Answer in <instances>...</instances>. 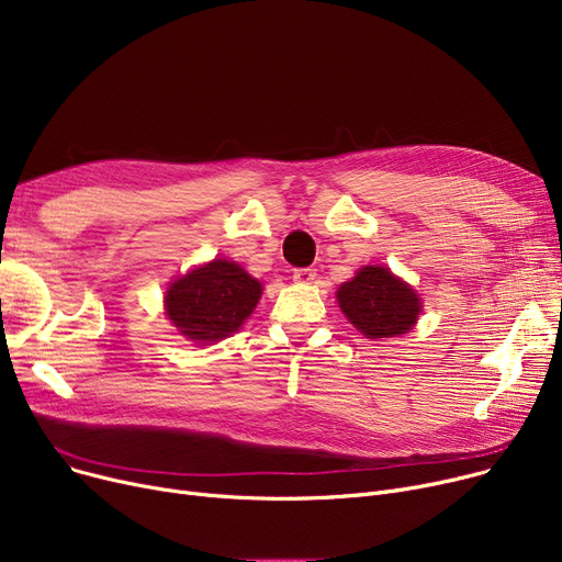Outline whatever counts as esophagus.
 Returning <instances> with one entry per match:
<instances>
[{
    "label": "esophagus",
    "instance_id": "1",
    "mask_svg": "<svg viewBox=\"0 0 562 562\" xmlns=\"http://www.w3.org/2000/svg\"><path fill=\"white\" fill-rule=\"evenodd\" d=\"M316 278L314 269H296L293 271V282H301V284H310Z\"/></svg>",
    "mask_w": 562,
    "mask_h": 562
}]
</instances>
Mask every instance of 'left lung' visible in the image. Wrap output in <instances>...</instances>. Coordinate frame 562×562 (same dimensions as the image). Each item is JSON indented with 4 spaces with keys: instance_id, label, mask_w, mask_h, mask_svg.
Here are the masks:
<instances>
[{
    "instance_id": "1",
    "label": "left lung",
    "mask_w": 562,
    "mask_h": 562,
    "mask_svg": "<svg viewBox=\"0 0 562 562\" xmlns=\"http://www.w3.org/2000/svg\"><path fill=\"white\" fill-rule=\"evenodd\" d=\"M341 312L371 339L407 333L422 312L417 293L382 266L364 269L337 291Z\"/></svg>"
}]
</instances>
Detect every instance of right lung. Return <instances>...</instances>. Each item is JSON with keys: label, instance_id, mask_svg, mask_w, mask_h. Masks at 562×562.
<instances>
[{"label": "right lung", "instance_id": "1", "mask_svg": "<svg viewBox=\"0 0 562 562\" xmlns=\"http://www.w3.org/2000/svg\"><path fill=\"white\" fill-rule=\"evenodd\" d=\"M261 296V284L225 259L200 266L170 284L166 312L175 328L198 344L239 330Z\"/></svg>", "mask_w": 562, "mask_h": 562}]
</instances>
